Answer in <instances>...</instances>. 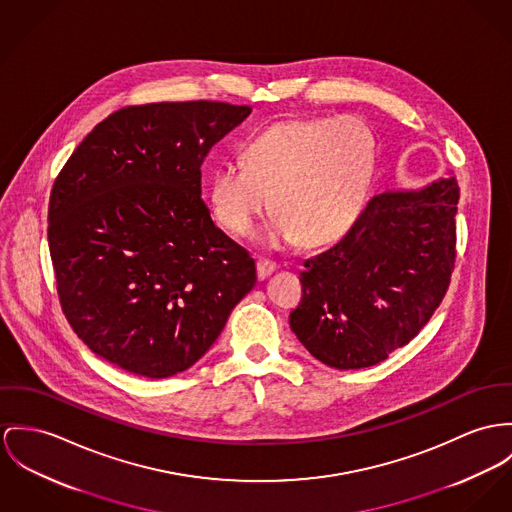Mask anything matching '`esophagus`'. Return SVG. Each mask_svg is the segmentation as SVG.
<instances>
[{
	"label": "esophagus",
	"instance_id": "1",
	"mask_svg": "<svg viewBox=\"0 0 512 512\" xmlns=\"http://www.w3.org/2000/svg\"><path fill=\"white\" fill-rule=\"evenodd\" d=\"M276 263L273 261H267V259H259L257 261V276H259V280H265V278H269V276L275 273Z\"/></svg>",
	"mask_w": 512,
	"mask_h": 512
}]
</instances>
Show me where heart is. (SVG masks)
Wrapping results in <instances>:
<instances>
[{"label": "heart", "instance_id": "b5f03b06", "mask_svg": "<svg viewBox=\"0 0 512 512\" xmlns=\"http://www.w3.org/2000/svg\"><path fill=\"white\" fill-rule=\"evenodd\" d=\"M243 159L220 161L208 173L214 220L245 236L273 197L271 245H327L347 236L366 208L376 138L356 117L292 118L251 138Z\"/></svg>", "mask_w": 512, "mask_h": 512}]
</instances>
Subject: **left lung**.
<instances>
[{
	"label": "left lung",
	"mask_w": 512,
	"mask_h": 512,
	"mask_svg": "<svg viewBox=\"0 0 512 512\" xmlns=\"http://www.w3.org/2000/svg\"><path fill=\"white\" fill-rule=\"evenodd\" d=\"M452 173L372 198L353 230L304 263L290 329L319 362L368 368L407 345L442 302L456 259Z\"/></svg>",
	"instance_id": "1"
}]
</instances>
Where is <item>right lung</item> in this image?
Segmentation results:
<instances>
[{"label": "right lung", "instance_id": "obj_1", "mask_svg": "<svg viewBox=\"0 0 512 512\" xmlns=\"http://www.w3.org/2000/svg\"><path fill=\"white\" fill-rule=\"evenodd\" d=\"M249 107H126L99 122L54 181L48 245L62 310L101 358L144 378L191 368L257 282L249 253L200 198L208 150Z\"/></svg>", "mask_w": 512, "mask_h": 512}]
</instances>
